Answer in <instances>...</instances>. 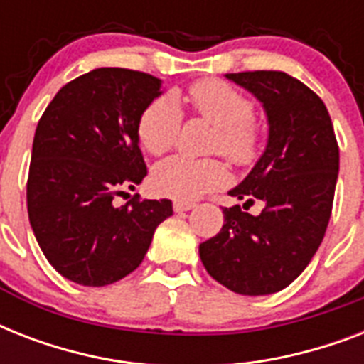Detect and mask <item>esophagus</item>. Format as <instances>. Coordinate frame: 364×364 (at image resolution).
<instances>
[{"mask_svg":"<svg viewBox=\"0 0 364 364\" xmlns=\"http://www.w3.org/2000/svg\"><path fill=\"white\" fill-rule=\"evenodd\" d=\"M193 202H181V200H176V202H173V211H176V213H183V211L193 210Z\"/></svg>","mask_w":364,"mask_h":364,"instance_id":"esophagus-1","label":"esophagus"}]
</instances>
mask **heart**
Wrapping results in <instances>:
<instances>
[{
  "mask_svg": "<svg viewBox=\"0 0 364 364\" xmlns=\"http://www.w3.org/2000/svg\"><path fill=\"white\" fill-rule=\"evenodd\" d=\"M191 109L215 126L210 151L223 154L234 166H251L260 154L262 132L255 122L251 100L230 82L202 79L188 88ZM183 124L181 105L176 96L162 94L143 109L137 121V137L141 147L153 156L168 153L176 145ZM228 179L227 166L219 159H191L176 154L154 166L151 185L168 198L191 202Z\"/></svg>",
  "mask_w": 364,
  "mask_h": 364,
  "instance_id": "obj_1",
  "label": "heart"
}]
</instances>
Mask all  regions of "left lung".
Masks as SVG:
<instances>
[{
    "instance_id": "1",
    "label": "left lung",
    "mask_w": 364,
    "mask_h": 364,
    "mask_svg": "<svg viewBox=\"0 0 364 364\" xmlns=\"http://www.w3.org/2000/svg\"><path fill=\"white\" fill-rule=\"evenodd\" d=\"M262 102L268 145L230 196L255 199L259 216L225 208L221 232L200 243V259L215 282L238 294H272L302 274L319 249L333 213L340 153L323 100L283 71L227 73Z\"/></svg>"
}]
</instances>
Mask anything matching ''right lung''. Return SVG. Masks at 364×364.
Here are the masks:
<instances>
[{
  "instance_id": "1",
  "label": "right lung",
  "mask_w": 364,
  "mask_h": 364,
  "mask_svg": "<svg viewBox=\"0 0 364 364\" xmlns=\"http://www.w3.org/2000/svg\"><path fill=\"white\" fill-rule=\"evenodd\" d=\"M160 96V79L98 68L60 88L41 115L26 185L28 215L43 255L87 287L115 283L141 264L170 200H113L147 176L137 121Z\"/></svg>"
}]
</instances>
